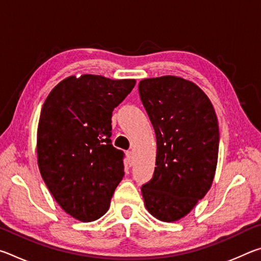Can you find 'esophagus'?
Segmentation results:
<instances>
[{
	"label": "esophagus",
	"instance_id": "34e87169",
	"mask_svg": "<svg viewBox=\"0 0 261 261\" xmlns=\"http://www.w3.org/2000/svg\"><path fill=\"white\" fill-rule=\"evenodd\" d=\"M126 159H127V163H129V166L134 165V152L127 151L126 152Z\"/></svg>",
	"mask_w": 261,
	"mask_h": 261
}]
</instances>
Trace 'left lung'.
<instances>
[{
	"label": "left lung",
	"mask_w": 261,
	"mask_h": 261,
	"mask_svg": "<svg viewBox=\"0 0 261 261\" xmlns=\"http://www.w3.org/2000/svg\"><path fill=\"white\" fill-rule=\"evenodd\" d=\"M138 88L156 137V167L141 188L144 204L154 218L175 222L193 210L213 183L218 117L205 92L184 78H146Z\"/></svg>",
	"instance_id": "1"
}]
</instances>
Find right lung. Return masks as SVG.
Segmentation results:
<instances>
[{
	"mask_svg": "<svg viewBox=\"0 0 261 261\" xmlns=\"http://www.w3.org/2000/svg\"><path fill=\"white\" fill-rule=\"evenodd\" d=\"M135 85V79L70 76L53 88L42 106L39 170L62 210L82 222L108 211L124 176V154L110 140L112 114Z\"/></svg>",
	"mask_w": 261,
	"mask_h": 261,
	"instance_id": "obj_1",
	"label": "right lung"
}]
</instances>
